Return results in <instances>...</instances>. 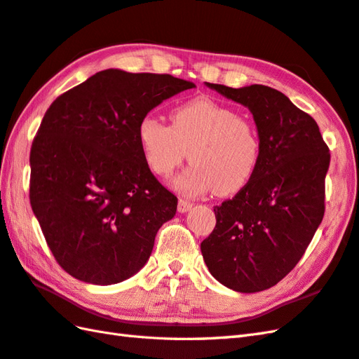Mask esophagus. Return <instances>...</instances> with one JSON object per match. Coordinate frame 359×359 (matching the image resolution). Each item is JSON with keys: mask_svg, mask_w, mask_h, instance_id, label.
<instances>
[{"mask_svg": "<svg viewBox=\"0 0 359 359\" xmlns=\"http://www.w3.org/2000/svg\"><path fill=\"white\" fill-rule=\"evenodd\" d=\"M190 208H191V203H189V201H186V199L178 201V212L180 213H187Z\"/></svg>", "mask_w": 359, "mask_h": 359, "instance_id": "obj_1", "label": "esophagus"}]
</instances>
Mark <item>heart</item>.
<instances>
[{
  "instance_id": "obj_1",
  "label": "heart",
  "mask_w": 359,
  "mask_h": 359,
  "mask_svg": "<svg viewBox=\"0 0 359 359\" xmlns=\"http://www.w3.org/2000/svg\"><path fill=\"white\" fill-rule=\"evenodd\" d=\"M172 125L147 114L137 135L144 160L160 177H169L187 156L194 163L175 181L187 196L212 190L226 196L245 187L260 161V138L248 118L207 97L178 104Z\"/></svg>"
}]
</instances>
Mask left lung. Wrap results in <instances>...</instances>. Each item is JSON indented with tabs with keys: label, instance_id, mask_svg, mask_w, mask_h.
Returning <instances> with one entry per match:
<instances>
[{
	"label": "left lung",
	"instance_id": "left-lung-1",
	"mask_svg": "<svg viewBox=\"0 0 359 359\" xmlns=\"http://www.w3.org/2000/svg\"><path fill=\"white\" fill-rule=\"evenodd\" d=\"M207 86L251 111L262 152L248 184L213 208L216 226L201 252L217 282L259 292L291 273L323 221L329 147L317 121L283 93L265 85Z\"/></svg>",
	"mask_w": 359,
	"mask_h": 359
}]
</instances>
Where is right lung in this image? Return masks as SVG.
Listing matches in <instances>:
<instances>
[{"label": "right lung", "instance_id": "add662e5", "mask_svg": "<svg viewBox=\"0 0 359 359\" xmlns=\"http://www.w3.org/2000/svg\"><path fill=\"white\" fill-rule=\"evenodd\" d=\"M195 83L103 69L50 104L30 151V204L69 276L126 280L149 259L178 199L154 177L138 142L147 112Z\"/></svg>", "mask_w": 359, "mask_h": 359}]
</instances>
